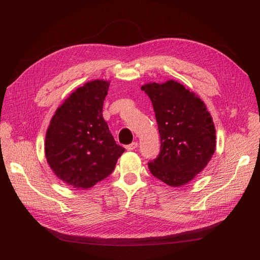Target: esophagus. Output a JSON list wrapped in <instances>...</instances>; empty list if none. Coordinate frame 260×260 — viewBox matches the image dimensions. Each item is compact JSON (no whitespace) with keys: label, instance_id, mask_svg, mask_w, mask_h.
<instances>
[{"label":"esophagus","instance_id":"1","mask_svg":"<svg viewBox=\"0 0 260 260\" xmlns=\"http://www.w3.org/2000/svg\"><path fill=\"white\" fill-rule=\"evenodd\" d=\"M137 147H138V143L132 142L131 144H128L127 146H125V149H127V151H133V149H136Z\"/></svg>","mask_w":260,"mask_h":260}]
</instances>
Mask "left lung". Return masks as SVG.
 Instances as JSON below:
<instances>
[{
    "label": "left lung",
    "mask_w": 260,
    "mask_h": 260,
    "mask_svg": "<svg viewBox=\"0 0 260 260\" xmlns=\"http://www.w3.org/2000/svg\"><path fill=\"white\" fill-rule=\"evenodd\" d=\"M141 90L151 99L160 136V151L149 160V171L170 186L186 184L215 153L212 118L204 102L177 81L147 83Z\"/></svg>",
    "instance_id": "obj_1"
}]
</instances>
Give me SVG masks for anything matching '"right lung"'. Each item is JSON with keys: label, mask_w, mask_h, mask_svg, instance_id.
<instances>
[{"label": "right lung", "mask_w": 260, "mask_h": 260, "mask_svg": "<svg viewBox=\"0 0 260 260\" xmlns=\"http://www.w3.org/2000/svg\"><path fill=\"white\" fill-rule=\"evenodd\" d=\"M108 88L105 80L78 88L57 108L46 131V160L54 174L72 186L89 188L107 178L124 152L103 118Z\"/></svg>", "instance_id": "1"}]
</instances>
